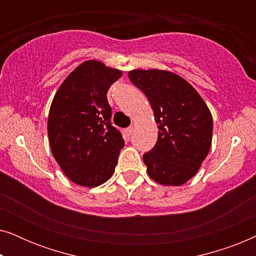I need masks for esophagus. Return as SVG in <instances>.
<instances>
[{
  "label": "esophagus",
  "instance_id": "34e87169",
  "mask_svg": "<svg viewBox=\"0 0 256 256\" xmlns=\"http://www.w3.org/2000/svg\"><path fill=\"white\" fill-rule=\"evenodd\" d=\"M132 132H134V128H132V127H129V128H127V129H126V130H124L126 135H127V136H130V135L132 134Z\"/></svg>",
  "mask_w": 256,
  "mask_h": 256
}]
</instances>
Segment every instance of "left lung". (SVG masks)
I'll return each mask as SVG.
<instances>
[{"mask_svg": "<svg viewBox=\"0 0 256 256\" xmlns=\"http://www.w3.org/2000/svg\"><path fill=\"white\" fill-rule=\"evenodd\" d=\"M128 76L148 98L158 124L155 146L143 155L146 172L162 185L186 183L211 148V112L197 90L172 72L132 70Z\"/></svg>", "mask_w": 256, "mask_h": 256, "instance_id": "left-lung-1", "label": "left lung"}]
</instances>
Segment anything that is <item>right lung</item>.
<instances>
[{"label":"right lung","instance_id":"right-lung-1","mask_svg":"<svg viewBox=\"0 0 256 256\" xmlns=\"http://www.w3.org/2000/svg\"><path fill=\"white\" fill-rule=\"evenodd\" d=\"M122 76L101 62L87 60L68 74L52 100L48 120L51 152L73 183L96 188L113 176L124 141L112 126L107 100Z\"/></svg>","mask_w":256,"mask_h":256}]
</instances>
